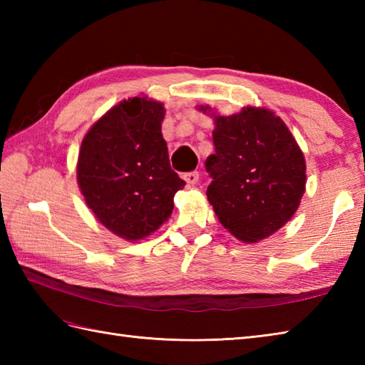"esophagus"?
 I'll return each instance as SVG.
<instances>
[{
	"label": "esophagus",
	"instance_id": "obj_1",
	"mask_svg": "<svg viewBox=\"0 0 365 365\" xmlns=\"http://www.w3.org/2000/svg\"><path fill=\"white\" fill-rule=\"evenodd\" d=\"M183 180L187 182L188 185H196L199 180V173L197 170H192V173H187L183 175Z\"/></svg>",
	"mask_w": 365,
	"mask_h": 365
}]
</instances>
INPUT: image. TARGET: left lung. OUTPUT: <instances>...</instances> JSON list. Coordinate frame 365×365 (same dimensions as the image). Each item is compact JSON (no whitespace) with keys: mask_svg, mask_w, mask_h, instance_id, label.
<instances>
[{"mask_svg":"<svg viewBox=\"0 0 365 365\" xmlns=\"http://www.w3.org/2000/svg\"><path fill=\"white\" fill-rule=\"evenodd\" d=\"M215 122V153L207 158V199L222 227L243 243H257L281 229L306 191V160L285 122L267 108L245 106Z\"/></svg>","mask_w":365,"mask_h":365,"instance_id":"8db88e82","label":"left lung"}]
</instances>
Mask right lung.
<instances>
[{
	"mask_svg": "<svg viewBox=\"0 0 365 365\" xmlns=\"http://www.w3.org/2000/svg\"><path fill=\"white\" fill-rule=\"evenodd\" d=\"M165 113V105L145 96L122 100L92 123L80 147L76 182L86 205L127 242L158 230L185 187L169 165Z\"/></svg>",
	"mask_w": 365,
	"mask_h": 365,
	"instance_id": "obj_1",
	"label": "right lung"
}]
</instances>
